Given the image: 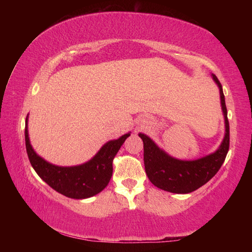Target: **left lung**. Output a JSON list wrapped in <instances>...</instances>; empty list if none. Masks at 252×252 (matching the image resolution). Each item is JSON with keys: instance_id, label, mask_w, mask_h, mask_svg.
<instances>
[{"instance_id": "left-lung-1", "label": "left lung", "mask_w": 252, "mask_h": 252, "mask_svg": "<svg viewBox=\"0 0 252 252\" xmlns=\"http://www.w3.org/2000/svg\"><path fill=\"white\" fill-rule=\"evenodd\" d=\"M212 79L220 91L221 109L224 117V136L219 148L206 157L197 160H179L169 156L157 146L151 138L139 133L143 141V161L146 173L153 185L168 192L190 193L215 177L224 162L229 150V121L227 117L222 85L218 78L212 74Z\"/></svg>"}]
</instances>
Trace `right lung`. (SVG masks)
Segmentation results:
<instances>
[{
  "instance_id": "add662e5",
  "label": "right lung",
  "mask_w": 252,
  "mask_h": 252,
  "mask_svg": "<svg viewBox=\"0 0 252 252\" xmlns=\"http://www.w3.org/2000/svg\"><path fill=\"white\" fill-rule=\"evenodd\" d=\"M28 118L25 119V147L33 169L44 182L59 193L72 199H87L100 193L112 177V162L123 142L130 135L123 134L111 140L85 163L73 167H60L50 163L34 151L29 138Z\"/></svg>"
}]
</instances>
